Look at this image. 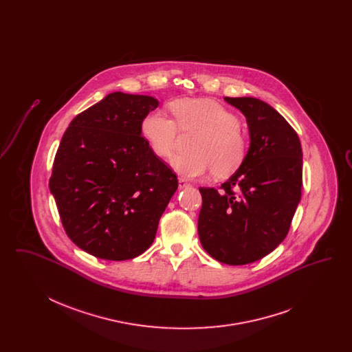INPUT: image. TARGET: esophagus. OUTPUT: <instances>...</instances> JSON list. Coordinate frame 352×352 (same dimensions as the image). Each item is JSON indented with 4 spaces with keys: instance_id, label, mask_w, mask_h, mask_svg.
<instances>
[{
    "instance_id": "34e87169",
    "label": "esophagus",
    "mask_w": 352,
    "mask_h": 352,
    "mask_svg": "<svg viewBox=\"0 0 352 352\" xmlns=\"http://www.w3.org/2000/svg\"><path fill=\"white\" fill-rule=\"evenodd\" d=\"M178 186H179V188H184V187H188L190 184H188V182H186L184 178H179V179H178Z\"/></svg>"
}]
</instances>
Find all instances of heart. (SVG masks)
<instances>
[{
	"label": "heart",
	"instance_id": "obj_1",
	"mask_svg": "<svg viewBox=\"0 0 352 352\" xmlns=\"http://www.w3.org/2000/svg\"><path fill=\"white\" fill-rule=\"evenodd\" d=\"M170 111L175 120L160 109L148 112L141 131L151 151L161 158H168L175 151L179 128L184 132L201 131L192 145L194 153L171 160L178 174L195 179L214 171L218 178H224L241 166L248 140L234 112L210 99H179L170 104Z\"/></svg>",
	"mask_w": 352,
	"mask_h": 352
}]
</instances>
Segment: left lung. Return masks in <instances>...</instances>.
Segmentation results:
<instances>
[{
    "mask_svg": "<svg viewBox=\"0 0 352 352\" xmlns=\"http://www.w3.org/2000/svg\"><path fill=\"white\" fill-rule=\"evenodd\" d=\"M224 100L247 118L251 145L227 182L219 188L199 187L198 234L211 257L228 265H245L276 250L290 230L301 199V142L265 101Z\"/></svg>",
    "mask_w": 352,
    "mask_h": 352,
    "instance_id": "1",
    "label": "left lung"
}]
</instances>
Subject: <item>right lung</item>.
Listing matches in <instances>:
<instances>
[{"label": "right lung", "mask_w": 352, "mask_h": 352, "mask_svg": "<svg viewBox=\"0 0 352 352\" xmlns=\"http://www.w3.org/2000/svg\"><path fill=\"white\" fill-rule=\"evenodd\" d=\"M151 96L113 92L69 122L55 154L51 194L68 237L102 260L140 256L178 188L141 135Z\"/></svg>", "instance_id": "1"}]
</instances>
